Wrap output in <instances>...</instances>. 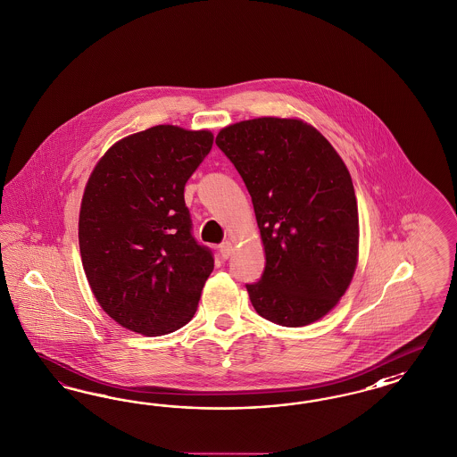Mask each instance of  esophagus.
<instances>
[{
    "mask_svg": "<svg viewBox=\"0 0 457 457\" xmlns=\"http://www.w3.org/2000/svg\"><path fill=\"white\" fill-rule=\"evenodd\" d=\"M219 252H220L221 259H228L230 255H232V252H234V245H232V242H223L219 245Z\"/></svg>",
    "mask_w": 457,
    "mask_h": 457,
    "instance_id": "esophagus-1",
    "label": "esophagus"
}]
</instances>
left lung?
Here are the masks:
<instances>
[{
    "mask_svg": "<svg viewBox=\"0 0 457 457\" xmlns=\"http://www.w3.org/2000/svg\"><path fill=\"white\" fill-rule=\"evenodd\" d=\"M215 143L251 193L264 244L262 278L245 284L253 310L289 328L323 318L358 261V208L345 162L297 119L242 120Z\"/></svg>",
    "mask_w": 457,
    "mask_h": 457,
    "instance_id": "left-lung-1",
    "label": "left lung"
}]
</instances>
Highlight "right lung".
I'll use <instances>...</instances> for the list:
<instances>
[{"instance_id": "obj_1", "label": "right lung", "mask_w": 457, "mask_h": 457, "mask_svg": "<svg viewBox=\"0 0 457 457\" xmlns=\"http://www.w3.org/2000/svg\"><path fill=\"white\" fill-rule=\"evenodd\" d=\"M212 145L208 131L154 126L120 139L88 178L82 265L103 310L131 331L173 333L196 311L213 252L193 237L183 193Z\"/></svg>"}]
</instances>
